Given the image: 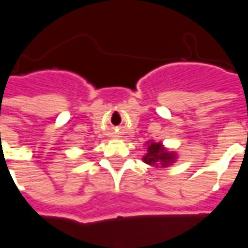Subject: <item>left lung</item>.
Instances as JSON below:
<instances>
[{"label":"left lung","instance_id":"1","mask_svg":"<svg viewBox=\"0 0 248 248\" xmlns=\"http://www.w3.org/2000/svg\"><path fill=\"white\" fill-rule=\"evenodd\" d=\"M178 154L175 151H170L162 142L149 140L146 142V153L142 161L149 166L169 167L177 162Z\"/></svg>","mask_w":248,"mask_h":248}]
</instances>
